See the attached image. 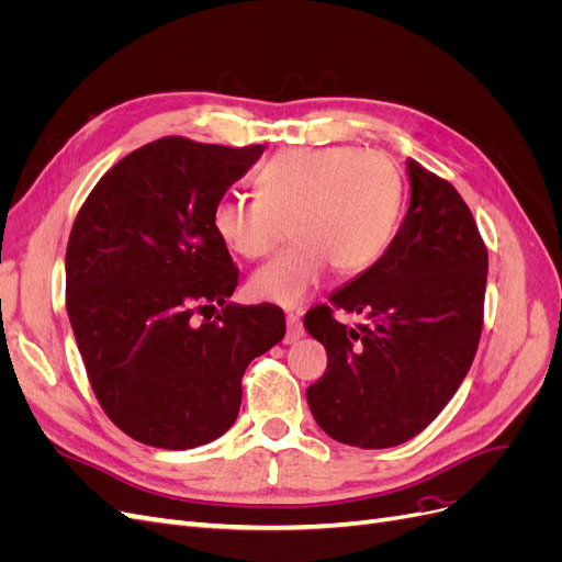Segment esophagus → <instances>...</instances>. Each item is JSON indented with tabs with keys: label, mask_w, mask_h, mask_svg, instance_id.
<instances>
[{
	"label": "esophagus",
	"mask_w": 562,
	"mask_h": 562,
	"mask_svg": "<svg viewBox=\"0 0 562 562\" xmlns=\"http://www.w3.org/2000/svg\"><path fill=\"white\" fill-rule=\"evenodd\" d=\"M285 323H288V330H285V345H293L297 342V339L304 335V328H302V321L297 314H288L285 316Z\"/></svg>",
	"instance_id": "esophagus-1"
}]
</instances>
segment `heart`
Returning a JSON list of instances; mask_svg holds the SVG:
<instances>
[{
  "instance_id": "heart-1",
  "label": "heart",
  "mask_w": 562,
  "mask_h": 562,
  "mask_svg": "<svg viewBox=\"0 0 562 562\" xmlns=\"http://www.w3.org/2000/svg\"><path fill=\"white\" fill-rule=\"evenodd\" d=\"M258 194L215 203L213 229L232 252L258 260L291 223V248L248 281L255 300L297 307L335 267L342 277L378 265L394 236L403 184L382 151L359 147H293L255 176Z\"/></svg>"
}]
</instances>
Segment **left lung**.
<instances>
[{
    "mask_svg": "<svg viewBox=\"0 0 562 562\" xmlns=\"http://www.w3.org/2000/svg\"><path fill=\"white\" fill-rule=\"evenodd\" d=\"M411 203L378 265L307 312L304 328L328 351L307 389L330 438L353 448H394L443 411L479 349L487 250L454 187L407 159ZM361 313L353 329L331 307Z\"/></svg>",
    "mask_w": 562,
    "mask_h": 562,
    "instance_id": "1",
    "label": "left lung"
}]
</instances>
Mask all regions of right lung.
Masks as SVG:
<instances>
[{
  "label": "right lung",
  "instance_id": "obj_1",
  "mask_svg": "<svg viewBox=\"0 0 562 562\" xmlns=\"http://www.w3.org/2000/svg\"><path fill=\"white\" fill-rule=\"evenodd\" d=\"M161 138L98 180L65 252L67 316L108 417L145 446L190 450L239 415L248 363L285 335L274 304L229 302L239 271L213 209L262 157ZM220 303L224 314H193Z\"/></svg>",
  "mask_w": 562,
  "mask_h": 562
}]
</instances>
